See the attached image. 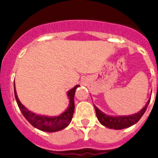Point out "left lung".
Returning a JSON list of instances; mask_svg holds the SVG:
<instances>
[{
    "label": "left lung",
    "instance_id": "1",
    "mask_svg": "<svg viewBox=\"0 0 158 158\" xmlns=\"http://www.w3.org/2000/svg\"><path fill=\"white\" fill-rule=\"evenodd\" d=\"M150 99L146 103L145 106L140 111H138L136 114H133L131 115L126 116H111L105 114L102 111H100L95 106H94L96 112V116L98 118V120L100 123L104 126L111 129H123L128 128L131 125H135V123L138 122L142 117L144 113L145 112L147 109L148 106L149 105Z\"/></svg>",
    "mask_w": 158,
    "mask_h": 158
}]
</instances>
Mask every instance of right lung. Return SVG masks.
Wrapping results in <instances>:
<instances>
[{
  "label": "right lung",
  "instance_id": "1",
  "mask_svg": "<svg viewBox=\"0 0 158 158\" xmlns=\"http://www.w3.org/2000/svg\"><path fill=\"white\" fill-rule=\"evenodd\" d=\"M79 86V85H76L74 88L70 89L68 92V97L69 98V106L68 109L60 115L55 116V117H49V116L35 114V113L29 111L25 106H23L17 97V92H16L15 89V84L14 83V95H15L16 101H17L19 109H20L23 115L33 127L39 129V130L47 132L58 131L66 128L69 125L72 118H73V112H74L75 109V92H76V88Z\"/></svg>",
  "mask_w": 158,
  "mask_h": 158
}]
</instances>
